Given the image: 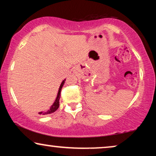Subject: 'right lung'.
<instances>
[{"label": "right lung", "mask_w": 156, "mask_h": 156, "mask_svg": "<svg viewBox=\"0 0 156 156\" xmlns=\"http://www.w3.org/2000/svg\"><path fill=\"white\" fill-rule=\"evenodd\" d=\"M66 80H64L62 81V84L60 85V87H59V91H58V93H57V98L56 99H55V101L54 102V104H52V106H51V107L50 109H49L48 112H40L38 113L40 115H46V114H52V113L55 112V111H56L57 108H59V98H60V93H61V90H62V88L64 84H65V82Z\"/></svg>", "instance_id": "add662e5"}]
</instances>
